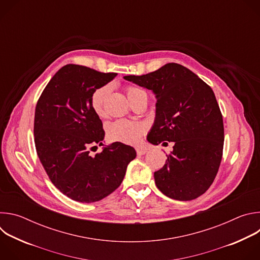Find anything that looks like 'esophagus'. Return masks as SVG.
I'll return each instance as SVG.
<instances>
[{
	"label": "esophagus",
	"instance_id": "34e87169",
	"mask_svg": "<svg viewBox=\"0 0 260 260\" xmlns=\"http://www.w3.org/2000/svg\"><path fill=\"white\" fill-rule=\"evenodd\" d=\"M136 150H137L138 155H144L148 151V149H146V148H137Z\"/></svg>",
	"mask_w": 260,
	"mask_h": 260
}]
</instances>
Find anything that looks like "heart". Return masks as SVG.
Masks as SVG:
<instances>
[{"label": "heart", "instance_id": "1", "mask_svg": "<svg viewBox=\"0 0 260 260\" xmlns=\"http://www.w3.org/2000/svg\"><path fill=\"white\" fill-rule=\"evenodd\" d=\"M111 92V86L109 84L99 87L91 95V108L94 113L99 116L105 114V103ZM143 92L140 88L128 87L126 89V95L128 100H133L137 94ZM146 131V126L142 122L129 121L125 119H118L110 123L107 128L108 138L111 141L120 142L123 144L136 145L141 141L143 134Z\"/></svg>", "mask_w": 260, "mask_h": 260}]
</instances>
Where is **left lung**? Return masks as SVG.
Returning <instances> with one entry per match:
<instances>
[{
  "label": "left lung",
  "mask_w": 260,
  "mask_h": 260,
  "mask_svg": "<svg viewBox=\"0 0 260 260\" xmlns=\"http://www.w3.org/2000/svg\"><path fill=\"white\" fill-rule=\"evenodd\" d=\"M123 78L155 94V119L148 142H174L165 166L154 173L157 188L177 201L201 197L217 175L224 142L223 119L212 88L175 62Z\"/></svg>",
  "instance_id": "1"
}]
</instances>
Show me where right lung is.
<instances>
[{
	"label": "right lung",
	"instance_id": "1",
	"mask_svg": "<svg viewBox=\"0 0 260 260\" xmlns=\"http://www.w3.org/2000/svg\"><path fill=\"white\" fill-rule=\"evenodd\" d=\"M79 64L59 69L43 90L35 111L37 154L54 186L79 203H94L121 184L133 147L115 142L91 156L89 148L104 145L105 132L91 108L95 89L116 77Z\"/></svg>",
	"mask_w": 260,
	"mask_h": 260
}]
</instances>
